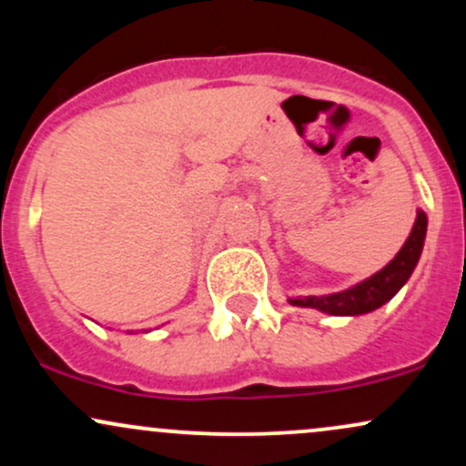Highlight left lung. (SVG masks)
I'll use <instances>...</instances> for the list:
<instances>
[{
	"instance_id": "1",
	"label": "left lung",
	"mask_w": 466,
	"mask_h": 466,
	"mask_svg": "<svg viewBox=\"0 0 466 466\" xmlns=\"http://www.w3.org/2000/svg\"><path fill=\"white\" fill-rule=\"evenodd\" d=\"M427 232V217L419 210L416 223L411 228V234L405 240V245L394 256V260L383 267L381 271L360 282V285L346 289L341 293H330V296H309V298H293L289 300L296 307H311L330 315H361L370 313L381 304L392 300L394 293L408 282V278L414 271L416 263L420 258L422 243H425Z\"/></svg>"
}]
</instances>
